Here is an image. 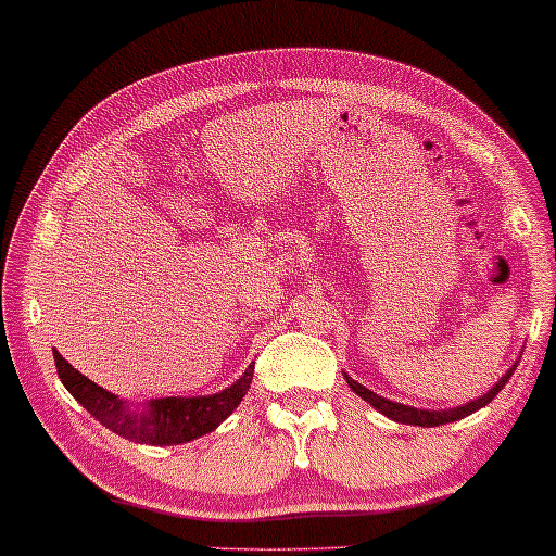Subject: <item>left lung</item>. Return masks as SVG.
<instances>
[{"label": "left lung", "instance_id": "left-lung-1", "mask_svg": "<svg viewBox=\"0 0 556 556\" xmlns=\"http://www.w3.org/2000/svg\"><path fill=\"white\" fill-rule=\"evenodd\" d=\"M516 364H519V362H514L511 369H508L506 375L501 377L498 382L493 384L489 392L481 394V397L470 400V402H466V405L451 407V409H420V407H409V405H402V402H392V400H387V397H379L377 392L367 390V387L359 384V382H356V379L349 377L346 371H344V379H346V384L352 387V392L359 394V397H362L364 402H369V405L375 407L377 413H382L384 417H390V420L402 422V425H417V428H438V425L463 420V417L473 415L476 409H481V407L489 405V402H491L493 397H496V394H498L501 390H504L508 379H511Z\"/></svg>", "mask_w": 556, "mask_h": 556}]
</instances>
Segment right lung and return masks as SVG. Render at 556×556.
Segmentation results:
<instances>
[{
  "instance_id": "add662e5",
  "label": "right lung",
  "mask_w": 556,
  "mask_h": 556,
  "mask_svg": "<svg viewBox=\"0 0 556 556\" xmlns=\"http://www.w3.org/2000/svg\"><path fill=\"white\" fill-rule=\"evenodd\" d=\"M55 367L65 390L96 417L103 428L116 435L141 445H181L189 440L207 435L225 422L250 390L255 362L242 371L238 382L225 387L223 392L202 394V397H162L143 405H128L126 400L105 392L101 384L90 382L86 375L73 369L55 352Z\"/></svg>"
}]
</instances>
